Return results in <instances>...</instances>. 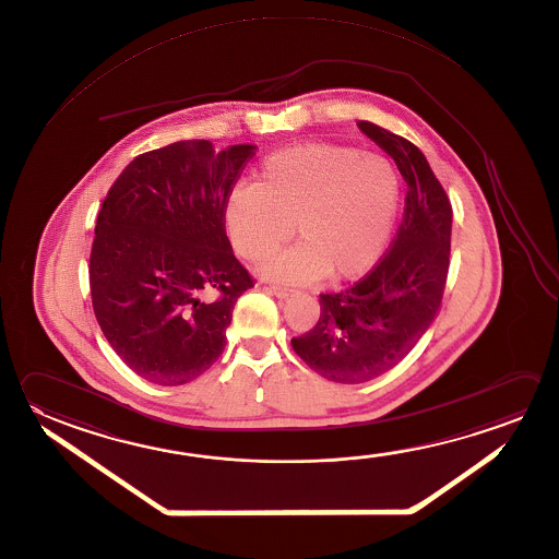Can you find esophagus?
<instances>
[{"mask_svg":"<svg viewBox=\"0 0 559 559\" xmlns=\"http://www.w3.org/2000/svg\"><path fill=\"white\" fill-rule=\"evenodd\" d=\"M270 292H272L275 297H280V299L292 297V295L295 294V289H292V287H285V285H270Z\"/></svg>","mask_w":559,"mask_h":559,"instance_id":"1","label":"esophagus"}]
</instances>
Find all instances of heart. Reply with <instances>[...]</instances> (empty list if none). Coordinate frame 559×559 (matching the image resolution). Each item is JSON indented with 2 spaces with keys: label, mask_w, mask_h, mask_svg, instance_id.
I'll return each instance as SVG.
<instances>
[{
  "label": "heart",
  "mask_w": 559,
  "mask_h": 559,
  "mask_svg": "<svg viewBox=\"0 0 559 559\" xmlns=\"http://www.w3.org/2000/svg\"><path fill=\"white\" fill-rule=\"evenodd\" d=\"M400 204L402 179L388 159L311 143L270 155L254 185L230 193L224 223L252 262L287 242L295 226L301 243L267 258L260 267L267 277L355 280L386 252Z\"/></svg>",
  "instance_id": "1"
}]
</instances>
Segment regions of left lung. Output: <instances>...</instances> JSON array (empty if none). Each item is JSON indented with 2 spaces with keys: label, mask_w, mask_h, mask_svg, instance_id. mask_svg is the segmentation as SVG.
<instances>
[{
  "label": "left lung",
  "mask_w": 559,
  "mask_h": 559,
  "mask_svg": "<svg viewBox=\"0 0 559 559\" xmlns=\"http://www.w3.org/2000/svg\"><path fill=\"white\" fill-rule=\"evenodd\" d=\"M358 128L396 162L407 183L396 238L372 272L338 294H323L317 325L292 338L317 374L362 384L404 358L436 321L451 252L453 211L416 145L372 122Z\"/></svg>",
  "instance_id": "obj_1"
}]
</instances>
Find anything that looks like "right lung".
Returning a JSON list of instances; mask_svg holds the SVG:
<instances>
[{"mask_svg": "<svg viewBox=\"0 0 559 559\" xmlns=\"http://www.w3.org/2000/svg\"><path fill=\"white\" fill-rule=\"evenodd\" d=\"M255 150L169 143L138 155L102 203L94 316L114 353L153 384L181 386L209 370L236 299L254 287L226 236L224 206Z\"/></svg>", "mask_w": 559, "mask_h": 559, "instance_id": "add662e5", "label": "right lung"}]
</instances>
